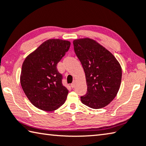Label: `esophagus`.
Masks as SVG:
<instances>
[{"instance_id":"esophagus-1","label":"esophagus","mask_w":146,"mask_h":146,"mask_svg":"<svg viewBox=\"0 0 146 146\" xmlns=\"http://www.w3.org/2000/svg\"><path fill=\"white\" fill-rule=\"evenodd\" d=\"M75 80H74L73 82V83L71 84V87H72V88H73V87H75Z\"/></svg>"}]
</instances>
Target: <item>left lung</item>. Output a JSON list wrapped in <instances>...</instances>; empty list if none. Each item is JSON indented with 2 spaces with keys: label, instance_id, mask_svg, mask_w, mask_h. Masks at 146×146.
<instances>
[{
  "label": "left lung",
  "instance_id": "obj_1",
  "mask_svg": "<svg viewBox=\"0 0 146 146\" xmlns=\"http://www.w3.org/2000/svg\"><path fill=\"white\" fill-rule=\"evenodd\" d=\"M73 46L84 68L87 86L86 94L80 97L82 103L94 109L106 107L120 88V64L112 53L94 39H75Z\"/></svg>",
  "mask_w": 146,
  "mask_h": 146
}]
</instances>
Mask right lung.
<instances>
[{
    "label": "right lung",
    "mask_w": 146,
    "mask_h": 146,
    "mask_svg": "<svg viewBox=\"0 0 146 146\" xmlns=\"http://www.w3.org/2000/svg\"><path fill=\"white\" fill-rule=\"evenodd\" d=\"M71 43L50 39L29 54L23 62L20 84L32 104L39 109L53 111L64 104L68 90L57 64L68 51Z\"/></svg>",
    "instance_id": "1"
}]
</instances>
